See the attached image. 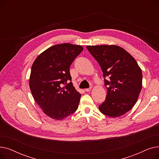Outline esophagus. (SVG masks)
<instances>
[{"instance_id":"obj_1","label":"esophagus","mask_w":159,"mask_h":159,"mask_svg":"<svg viewBox=\"0 0 159 159\" xmlns=\"http://www.w3.org/2000/svg\"><path fill=\"white\" fill-rule=\"evenodd\" d=\"M91 89V88L90 87V88H86L84 90H85L86 91H87V92H88V91H89Z\"/></svg>"}]
</instances>
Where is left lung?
Wrapping results in <instances>:
<instances>
[{"label":"left lung","instance_id":"1","mask_svg":"<svg viewBox=\"0 0 159 159\" xmlns=\"http://www.w3.org/2000/svg\"><path fill=\"white\" fill-rule=\"evenodd\" d=\"M86 48L101 66L107 90L106 100L98 106L100 111L110 117L124 115L134 106L142 89L143 73L137 61L117 46Z\"/></svg>","mask_w":159,"mask_h":159}]
</instances>
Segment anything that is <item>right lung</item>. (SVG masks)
I'll use <instances>...</instances> for the list:
<instances>
[{"label": "right lung", "instance_id": "obj_1", "mask_svg": "<svg viewBox=\"0 0 159 159\" xmlns=\"http://www.w3.org/2000/svg\"><path fill=\"white\" fill-rule=\"evenodd\" d=\"M83 50L81 46L57 44L33 62L30 88L35 101L49 117L62 120L77 110L81 94L71 82L70 66Z\"/></svg>", "mask_w": 159, "mask_h": 159}]
</instances>
